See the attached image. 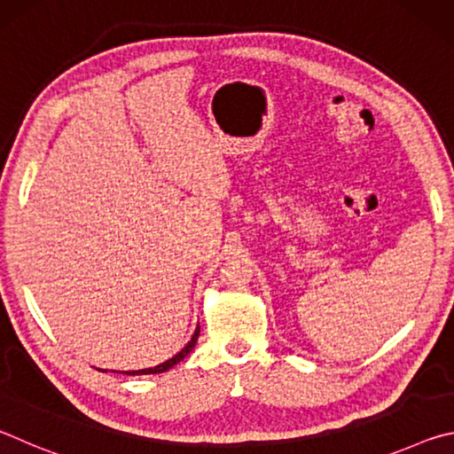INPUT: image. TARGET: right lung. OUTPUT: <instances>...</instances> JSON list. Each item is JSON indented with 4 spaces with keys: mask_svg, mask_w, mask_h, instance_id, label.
<instances>
[{
    "mask_svg": "<svg viewBox=\"0 0 454 454\" xmlns=\"http://www.w3.org/2000/svg\"><path fill=\"white\" fill-rule=\"evenodd\" d=\"M198 336H200V326L196 328V333L192 334V338H190V342L186 344V347H184L178 355H174L172 358H168L166 363H162V364H158V366H153V368H142V371H126V374H129V376H136V374H158V372H166V371H170V368L174 366V364H178L180 360H184L186 358L190 352H192V348L196 347V340H198ZM102 372H107V371H102ZM112 372H116V371H112Z\"/></svg>",
    "mask_w": 454,
    "mask_h": 454,
    "instance_id": "right-lung-1",
    "label": "right lung"
}]
</instances>
